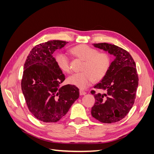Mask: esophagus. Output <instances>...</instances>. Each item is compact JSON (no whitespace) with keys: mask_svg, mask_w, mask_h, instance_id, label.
<instances>
[{"mask_svg":"<svg viewBox=\"0 0 154 154\" xmlns=\"http://www.w3.org/2000/svg\"><path fill=\"white\" fill-rule=\"evenodd\" d=\"M86 92L83 90H80V95H85Z\"/></svg>","mask_w":154,"mask_h":154,"instance_id":"obj_1","label":"esophagus"}]
</instances>
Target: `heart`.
<instances>
[{
	"label": "heart",
	"instance_id": "heart-1",
	"mask_svg": "<svg viewBox=\"0 0 154 154\" xmlns=\"http://www.w3.org/2000/svg\"><path fill=\"white\" fill-rule=\"evenodd\" d=\"M71 53L84 61L83 72L74 74L67 78V82L80 88H86L93 81H100L108 72L111 59L106 53H98L96 49L85 44L78 45L71 49ZM58 67L63 72H70L69 60L63 53H59L55 56Z\"/></svg>",
	"mask_w": 154,
	"mask_h": 154
}]
</instances>
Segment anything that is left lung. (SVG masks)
<instances>
[{
	"instance_id": "left-lung-1",
	"label": "left lung",
	"mask_w": 154,
	"mask_h": 154,
	"mask_svg": "<svg viewBox=\"0 0 154 154\" xmlns=\"http://www.w3.org/2000/svg\"><path fill=\"white\" fill-rule=\"evenodd\" d=\"M115 57L105 76L94 88L106 93H96L91 114L101 123H112L123 119L134 105L138 87V75L131 55L117 45L106 43L92 44Z\"/></svg>"
}]
</instances>
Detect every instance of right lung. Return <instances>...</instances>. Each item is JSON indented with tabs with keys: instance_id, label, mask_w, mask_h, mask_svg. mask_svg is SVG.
<instances>
[{
	"instance_id": "obj_1",
	"label": "right lung",
	"mask_w": 154,
	"mask_h": 154,
	"mask_svg": "<svg viewBox=\"0 0 154 154\" xmlns=\"http://www.w3.org/2000/svg\"><path fill=\"white\" fill-rule=\"evenodd\" d=\"M68 42L51 40L36 45L27 56L21 82L22 93L31 113L45 123L57 122L79 97L74 85L60 87L65 76L53 57Z\"/></svg>"
}]
</instances>
